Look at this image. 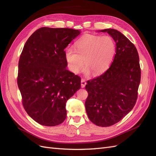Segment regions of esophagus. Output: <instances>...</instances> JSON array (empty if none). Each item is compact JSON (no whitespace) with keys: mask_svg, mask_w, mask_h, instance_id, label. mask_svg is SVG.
<instances>
[{"mask_svg":"<svg viewBox=\"0 0 156 156\" xmlns=\"http://www.w3.org/2000/svg\"><path fill=\"white\" fill-rule=\"evenodd\" d=\"M81 87H82V88H84V87H85L86 84H87V83H86V81H85V79H81Z\"/></svg>","mask_w":156,"mask_h":156,"instance_id":"esophagus-1","label":"esophagus"}]
</instances>
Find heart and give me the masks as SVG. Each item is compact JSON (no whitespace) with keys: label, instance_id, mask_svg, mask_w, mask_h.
Wrapping results in <instances>:
<instances>
[{"label":"heart","instance_id":"1","mask_svg":"<svg viewBox=\"0 0 156 156\" xmlns=\"http://www.w3.org/2000/svg\"><path fill=\"white\" fill-rule=\"evenodd\" d=\"M75 49L68 48L65 56L68 67L77 73L84 66L87 72L98 75L104 72L111 64L116 53L115 41L109 36L87 35L75 44Z\"/></svg>","mask_w":156,"mask_h":156}]
</instances>
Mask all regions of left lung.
Wrapping results in <instances>:
<instances>
[{
    "label": "left lung",
    "mask_w": 156,
    "mask_h": 156,
    "mask_svg": "<svg viewBox=\"0 0 156 156\" xmlns=\"http://www.w3.org/2000/svg\"><path fill=\"white\" fill-rule=\"evenodd\" d=\"M116 42L114 60L105 72L87 81L85 101L92 123L108 127L116 124L133 109L138 96L140 68L137 50L133 43L115 29H104Z\"/></svg>",
    "instance_id": "8db88e82"
}]
</instances>
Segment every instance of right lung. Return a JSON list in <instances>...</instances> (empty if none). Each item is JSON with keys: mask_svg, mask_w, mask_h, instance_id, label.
<instances>
[{"mask_svg": "<svg viewBox=\"0 0 156 156\" xmlns=\"http://www.w3.org/2000/svg\"><path fill=\"white\" fill-rule=\"evenodd\" d=\"M80 33L68 28L41 27L23 49L17 85L25 110L41 125L62 124L66 118V103L81 88V78L66 69L64 51Z\"/></svg>", "mask_w": 156, "mask_h": 156, "instance_id": "add662e5", "label": "right lung"}]
</instances>
